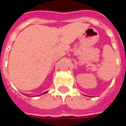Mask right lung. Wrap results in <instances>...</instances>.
Here are the masks:
<instances>
[{"label":"right lung","instance_id":"obj_1","mask_svg":"<svg viewBox=\"0 0 126 126\" xmlns=\"http://www.w3.org/2000/svg\"><path fill=\"white\" fill-rule=\"evenodd\" d=\"M45 93H47V92H46V93H44V94H45Z\"/></svg>","mask_w":126,"mask_h":126}]
</instances>
